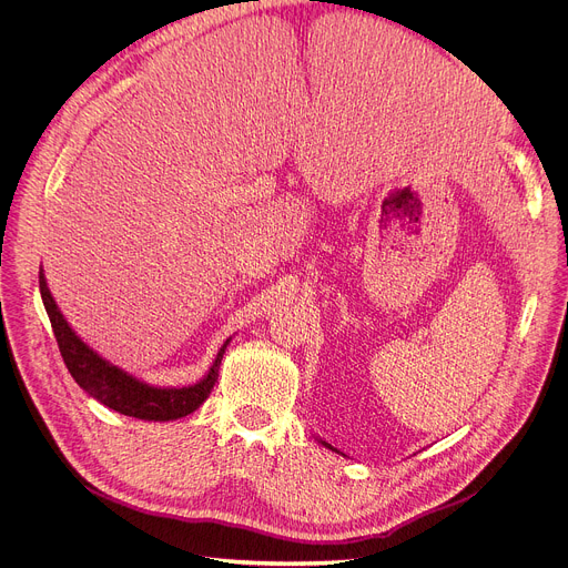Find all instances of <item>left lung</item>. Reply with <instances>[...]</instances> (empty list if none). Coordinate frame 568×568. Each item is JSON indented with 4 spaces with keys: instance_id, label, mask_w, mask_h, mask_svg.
<instances>
[{
    "instance_id": "1",
    "label": "left lung",
    "mask_w": 568,
    "mask_h": 568,
    "mask_svg": "<svg viewBox=\"0 0 568 568\" xmlns=\"http://www.w3.org/2000/svg\"><path fill=\"white\" fill-rule=\"evenodd\" d=\"M328 447H331V445H328Z\"/></svg>"
}]
</instances>
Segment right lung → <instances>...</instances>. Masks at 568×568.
<instances>
[{"instance_id": "obj_1", "label": "right lung", "mask_w": 568, "mask_h": 568, "mask_svg": "<svg viewBox=\"0 0 568 568\" xmlns=\"http://www.w3.org/2000/svg\"><path fill=\"white\" fill-rule=\"evenodd\" d=\"M40 294L51 321L60 355L71 377L80 388H85L94 399L105 404V407L139 420H178L193 414L215 386L217 366L222 362L229 339L220 348L215 364L211 366L209 375L202 382L184 388H154L130 377L121 368L108 364L88 344H83L75 337V333L69 328V323L60 314L47 287L42 270H40Z\"/></svg>"}]
</instances>
